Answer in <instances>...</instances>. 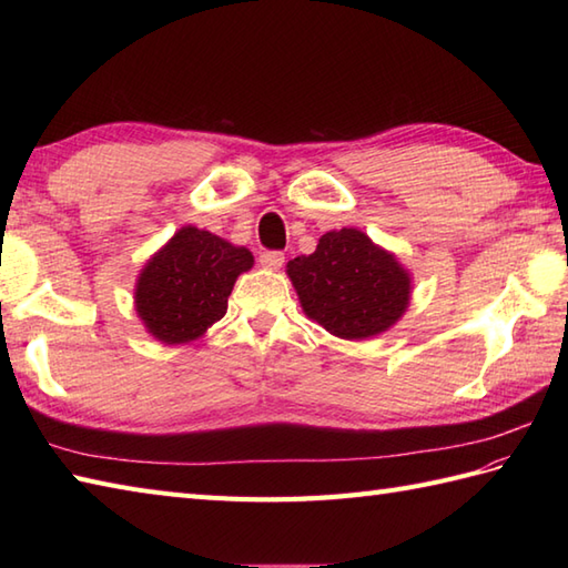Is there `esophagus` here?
I'll return each instance as SVG.
<instances>
[{"label": "esophagus", "mask_w": 568, "mask_h": 568, "mask_svg": "<svg viewBox=\"0 0 568 568\" xmlns=\"http://www.w3.org/2000/svg\"><path fill=\"white\" fill-rule=\"evenodd\" d=\"M263 268H281L285 263V253L283 251H263L258 256Z\"/></svg>", "instance_id": "obj_1"}]
</instances>
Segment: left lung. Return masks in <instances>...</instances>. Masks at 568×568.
I'll list each match as a JSON object with an SVG mask.
<instances>
[{
  "label": "left lung",
  "instance_id": "8db88e82",
  "mask_svg": "<svg viewBox=\"0 0 568 568\" xmlns=\"http://www.w3.org/2000/svg\"><path fill=\"white\" fill-rule=\"evenodd\" d=\"M287 275L305 315L342 339L385 332L409 300L403 265L358 229L324 234L315 253L287 263Z\"/></svg>",
  "mask_w": 568,
  "mask_h": 568
}]
</instances>
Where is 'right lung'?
Masks as SVG:
<instances>
[{"mask_svg": "<svg viewBox=\"0 0 568 568\" xmlns=\"http://www.w3.org/2000/svg\"><path fill=\"white\" fill-rule=\"evenodd\" d=\"M248 248L183 226L146 263L136 283V312L149 332L165 344L197 339L224 317L239 273L248 271Z\"/></svg>", "mask_w": 568, "mask_h": 568, "instance_id": "1", "label": "right lung"}]
</instances>
